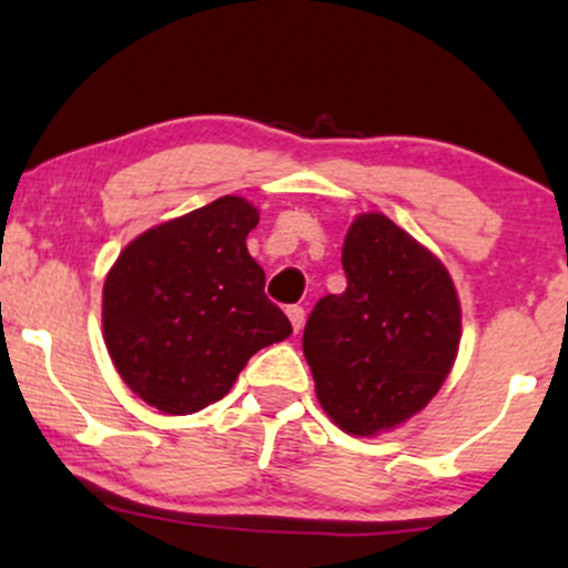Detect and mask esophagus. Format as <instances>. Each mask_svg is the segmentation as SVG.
Segmentation results:
<instances>
[{"instance_id": "obj_1", "label": "esophagus", "mask_w": 568, "mask_h": 568, "mask_svg": "<svg viewBox=\"0 0 568 568\" xmlns=\"http://www.w3.org/2000/svg\"><path fill=\"white\" fill-rule=\"evenodd\" d=\"M288 317H291V325H293V331H302V325H304V317H306V312H304V306H298V304H293V306H288Z\"/></svg>"}]
</instances>
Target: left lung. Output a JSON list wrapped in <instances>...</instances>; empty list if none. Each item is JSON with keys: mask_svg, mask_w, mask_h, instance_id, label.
<instances>
[{"mask_svg": "<svg viewBox=\"0 0 568 568\" xmlns=\"http://www.w3.org/2000/svg\"><path fill=\"white\" fill-rule=\"evenodd\" d=\"M342 266L347 291L315 304L304 357L325 414L376 435L440 389L459 349V298L446 266L382 213L352 221Z\"/></svg>", "mask_w": 568, "mask_h": 568, "instance_id": "obj_1", "label": "left lung"}]
</instances>
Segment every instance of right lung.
Segmentation results:
<instances>
[{"label":"right lung","mask_w":568,"mask_h":568,"mask_svg":"<svg viewBox=\"0 0 568 568\" xmlns=\"http://www.w3.org/2000/svg\"><path fill=\"white\" fill-rule=\"evenodd\" d=\"M258 211L213 200L139 234L103 283V342L122 382L162 414H194L232 389L251 355L291 336L245 237Z\"/></svg>","instance_id":"obj_1"}]
</instances>
